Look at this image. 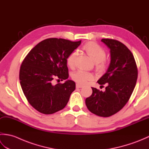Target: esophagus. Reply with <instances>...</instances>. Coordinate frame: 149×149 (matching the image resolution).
<instances>
[{
  "label": "esophagus",
  "instance_id": "esophagus-1",
  "mask_svg": "<svg viewBox=\"0 0 149 149\" xmlns=\"http://www.w3.org/2000/svg\"><path fill=\"white\" fill-rule=\"evenodd\" d=\"M82 87H83V85H81V84H76V88H81Z\"/></svg>",
  "mask_w": 149,
  "mask_h": 149
}]
</instances>
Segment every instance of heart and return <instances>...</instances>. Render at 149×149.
I'll use <instances>...</instances> for the list:
<instances>
[{"instance_id": "obj_1", "label": "heart", "mask_w": 149, "mask_h": 149, "mask_svg": "<svg viewBox=\"0 0 149 149\" xmlns=\"http://www.w3.org/2000/svg\"><path fill=\"white\" fill-rule=\"evenodd\" d=\"M83 49L88 55L95 62L96 69L98 71H103L106 67V63L104 59L106 58V53L104 49L98 44L93 42H88L83 46ZM77 52H72L66 59V63L70 68H74L75 66V61L77 58ZM72 78L77 83L79 84H85L88 81L93 80L94 75L92 73L83 70H78L74 72L72 75Z\"/></svg>"}]
</instances>
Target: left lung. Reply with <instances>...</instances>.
<instances>
[{"mask_svg": "<svg viewBox=\"0 0 149 149\" xmlns=\"http://www.w3.org/2000/svg\"><path fill=\"white\" fill-rule=\"evenodd\" d=\"M101 41L110 49L111 62L97 83L107 86L104 92L91 88L92 94L85 102L92 113L108 117L121 110L130 99L136 83L138 68L133 54L124 44L112 39Z\"/></svg>", "mask_w": 149, "mask_h": 149, "instance_id": "1", "label": "left lung"}]
</instances>
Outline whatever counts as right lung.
I'll use <instances>...</instances> for the list:
<instances>
[{
	"label": "right lung",
	"instance_id": "right-lung-1",
	"mask_svg": "<svg viewBox=\"0 0 149 149\" xmlns=\"http://www.w3.org/2000/svg\"><path fill=\"white\" fill-rule=\"evenodd\" d=\"M81 41L48 38L34 47L22 61L19 79L28 102L38 111L45 115L63 109L67 104L75 83L66 80L54 85L53 81L68 78V56L80 45Z\"/></svg>",
	"mask_w": 149,
	"mask_h": 149
}]
</instances>
